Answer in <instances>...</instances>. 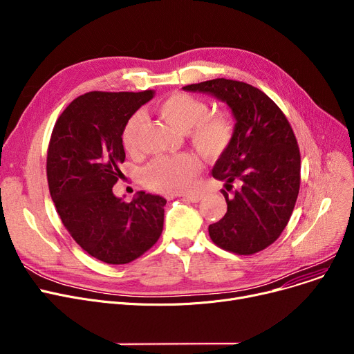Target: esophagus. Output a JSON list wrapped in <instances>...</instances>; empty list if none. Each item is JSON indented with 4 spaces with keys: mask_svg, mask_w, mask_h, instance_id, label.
I'll return each mask as SVG.
<instances>
[{
    "mask_svg": "<svg viewBox=\"0 0 354 354\" xmlns=\"http://www.w3.org/2000/svg\"><path fill=\"white\" fill-rule=\"evenodd\" d=\"M183 201H188V202H199L202 199L201 194H191V195H183L182 196Z\"/></svg>",
    "mask_w": 354,
    "mask_h": 354,
    "instance_id": "obj_1",
    "label": "esophagus"
}]
</instances>
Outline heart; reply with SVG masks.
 <instances>
[{
	"label": "heart",
	"instance_id": "b5f03b06",
	"mask_svg": "<svg viewBox=\"0 0 354 354\" xmlns=\"http://www.w3.org/2000/svg\"><path fill=\"white\" fill-rule=\"evenodd\" d=\"M209 104L188 93H172L156 106V113L178 132L188 133L196 151L214 159L227 151L234 124L224 115H209ZM143 123L142 113L130 116L122 129L124 151H138L139 132ZM201 165L192 155L162 156L153 159L143 171V180L149 188L163 194L191 192L196 183Z\"/></svg>",
	"mask_w": 354,
	"mask_h": 354
}]
</instances>
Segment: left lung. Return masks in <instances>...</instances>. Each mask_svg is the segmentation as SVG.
<instances>
[{"label": "left lung", "instance_id": "left-lung-1", "mask_svg": "<svg viewBox=\"0 0 354 354\" xmlns=\"http://www.w3.org/2000/svg\"><path fill=\"white\" fill-rule=\"evenodd\" d=\"M224 102L235 119L234 136L216 160L212 176L222 189L227 214L208 231L214 244L238 255L263 251L281 235L300 191V151L292 129L264 91L244 82L214 79L185 86Z\"/></svg>", "mask_w": 354, "mask_h": 354}]
</instances>
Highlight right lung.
Listing matches in <instances>:
<instances>
[{"label": "right lung", "mask_w": 354, "mask_h": 354, "mask_svg": "<svg viewBox=\"0 0 354 354\" xmlns=\"http://www.w3.org/2000/svg\"><path fill=\"white\" fill-rule=\"evenodd\" d=\"M153 90L90 91L74 99L53 129L47 152L51 199L73 239L106 264H127L152 248L163 230L166 199L115 196L124 162L122 129Z\"/></svg>", "instance_id": "1"}]
</instances>
